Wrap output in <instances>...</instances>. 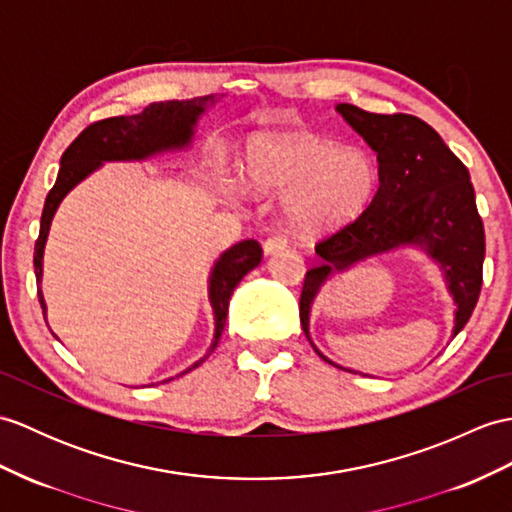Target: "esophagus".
<instances>
[{
	"label": "esophagus",
	"mask_w": 512,
	"mask_h": 512,
	"mask_svg": "<svg viewBox=\"0 0 512 512\" xmlns=\"http://www.w3.org/2000/svg\"><path fill=\"white\" fill-rule=\"evenodd\" d=\"M283 248H288V240L281 235H275V237H268V240L264 242V253L266 255H275L279 251H283Z\"/></svg>",
	"instance_id": "esophagus-1"
}]
</instances>
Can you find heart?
Listing matches in <instances>:
<instances>
[{
  "instance_id": "obj_1",
  "label": "heart",
  "mask_w": 512,
  "mask_h": 512,
  "mask_svg": "<svg viewBox=\"0 0 512 512\" xmlns=\"http://www.w3.org/2000/svg\"><path fill=\"white\" fill-rule=\"evenodd\" d=\"M246 178L259 194H285L283 213L303 235L334 233L358 220L379 187L371 152L312 135H268L253 141Z\"/></svg>"
}]
</instances>
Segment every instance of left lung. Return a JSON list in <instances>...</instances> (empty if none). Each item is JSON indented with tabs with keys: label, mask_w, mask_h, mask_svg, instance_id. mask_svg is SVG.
I'll return each instance as SVG.
<instances>
[{
	"label": "left lung",
	"mask_w": 512,
	"mask_h": 512,
	"mask_svg": "<svg viewBox=\"0 0 512 512\" xmlns=\"http://www.w3.org/2000/svg\"><path fill=\"white\" fill-rule=\"evenodd\" d=\"M336 111L375 150L379 189L358 220L316 246L320 261L307 270L301 294V325L307 340L312 342L310 316L325 283L366 259L399 248H417L443 272L447 292L456 303L451 331V338H456L478 303L486 251L469 170L419 117L368 113L353 104H338ZM312 347L325 362L338 366L314 342Z\"/></svg>",
	"instance_id": "left-lung-1"
}]
</instances>
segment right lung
<instances>
[{"instance_id":"right-lung-1","label":"right lung","mask_w":512,"mask_h":512,"mask_svg":"<svg viewBox=\"0 0 512 512\" xmlns=\"http://www.w3.org/2000/svg\"><path fill=\"white\" fill-rule=\"evenodd\" d=\"M218 95H202L192 100H170V102H152L139 115H122L109 117V120L95 122L82 130L61 157V170H58L56 183L45 198L41 213V229L39 240L34 244V272H37L39 283V303L43 307V316L47 318V303L41 292L43 281V253L47 244V235L54 220V213L61 205L63 198L78 183L85 181L89 174L100 170L104 163L111 161H146L165 152H181L192 146L196 126L202 115L207 113L209 106L216 104ZM261 246L255 240H242L227 248L213 264L209 272V305L213 312V342L209 344L207 355H202L192 366L185 368L181 377L194 371L205 362L213 349L218 347L224 323H227L229 301L235 290L248 272L259 266ZM174 377L163 379L170 382Z\"/></svg>"}]
</instances>
